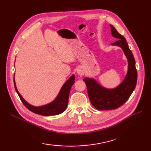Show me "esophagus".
<instances>
[{"label":"esophagus","mask_w":151,"mask_h":151,"mask_svg":"<svg viewBox=\"0 0 151 151\" xmlns=\"http://www.w3.org/2000/svg\"><path fill=\"white\" fill-rule=\"evenodd\" d=\"M76 73H77L78 75H79L80 76H82L83 75H84V73H85V69L83 68V67H80V68H78L77 69V71H76Z\"/></svg>","instance_id":"34e87169"}]
</instances>
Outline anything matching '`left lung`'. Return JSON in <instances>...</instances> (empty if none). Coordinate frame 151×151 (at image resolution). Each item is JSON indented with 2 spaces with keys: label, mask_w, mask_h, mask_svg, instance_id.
<instances>
[{
  "label": "left lung",
  "mask_w": 151,
  "mask_h": 151,
  "mask_svg": "<svg viewBox=\"0 0 151 151\" xmlns=\"http://www.w3.org/2000/svg\"><path fill=\"white\" fill-rule=\"evenodd\" d=\"M112 36L118 40L111 45L121 47L128 60V70L124 80L116 88L108 89L93 78H85L88 93L92 105L99 110L117 109L124 104L136 88L137 74L136 62L126 39L110 24Z\"/></svg>",
  "instance_id": "8db88e82"
}]
</instances>
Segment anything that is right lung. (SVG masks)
<instances>
[{"label": "right lung", "mask_w": 151, "mask_h": 151, "mask_svg": "<svg viewBox=\"0 0 151 151\" xmlns=\"http://www.w3.org/2000/svg\"><path fill=\"white\" fill-rule=\"evenodd\" d=\"M15 76V75H14ZM75 75H73L67 81L64 83L61 88L59 93L57 97L50 103L45 104L40 106H34L30 104L24 100L21 94L18 91L17 87H16L15 78L14 79V86L16 92L17 93L19 98L21 99L22 103L26 106L28 110L36 114H39L44 116H50V115H59L65 110L67 108V104H68V99L69 95V92L73 84L75 83Z\"/></svg>", "instance_id": "add662e5"}]
</instances>
